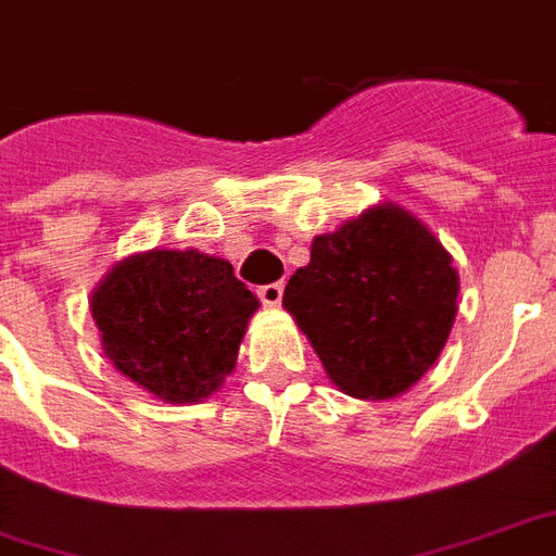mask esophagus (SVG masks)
<instances>
[{
	"label": "esophagus",
	"mask_w": 556,
	"mask_h": 556,
	"mask_svg": "<svg viewBox=\"0 0 556 556\" xmlns=\"http://www.w3.org/2000/svg\"><path fill=\"white\" fill-rule=\"evenodd\" d=\"M282 291H286V288H282V282H270V286H262L256 294H260L262 303L270 305V308H277V305L282 303Z\"/></svg>",
	"instance_id": "esophagus-1"
}]
</instances>
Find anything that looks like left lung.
<instances>
[{"mask_svg":"<svg viewBox=\"0 0 556 556\" xmlns=\"http://www.w3.org/2000/svg\"><path fill=\"white\" fill-rule=\"evenodd\" d=\"M453 256L421 218L383 201L334 233L288 279L282 305L340 392L397 397L432 369L458 312Z\"/></svg>","mask_w":556,"mask_h":556,"instance_id":"1","label":"left lung"}]
</instances>
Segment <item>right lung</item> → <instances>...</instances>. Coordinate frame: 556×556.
Returning <instances> with one entry per match:
<instances>
[{"instance_id": "add662e5", "label": "right lung", "mask_w": 556, "mask_h": 556, "mask_svg": "<svg viewBox=\"0 0 556 556\" xmlns=\"http://www.w3.org/2000/svg\"><path fill=\"white\" fill-rule=\"evenodd\" d=\"M89 308L121 375L164 404H195L233 371L260 300L227 260L152 248L115 262Z\"/></svg>"}]
</instances>
